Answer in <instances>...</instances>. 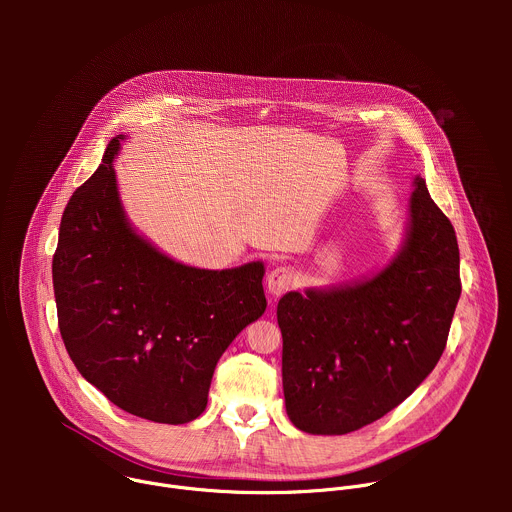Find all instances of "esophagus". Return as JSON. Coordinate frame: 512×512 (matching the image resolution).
Listing matches in <instances>:
<instances>
[{"label": "esophagus", "instance_id": "esophagus-1", "mask_svg": "<svg viewBox=\"0 0 512 512\" xmlns=\"http://www.w3.org/2000/svg\"><path fill=\"white\" fill-rule=\"evenodd\" d=\"M294 279H296V277H294V269H291V267L281 265V267L271 269L269 275H267V289H269V294L275 296V298L283 296L285 291H289V287L294 285Z\"/></svg>", "mask_w": 512, "mask_h": 512}]
</instances>
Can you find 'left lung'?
<instances>
[{
	"instance_id": "8db88e82",
	"label": "left lung",
	"mask_w": 512,
	"mask_h": 512,
	"mask_svg": "<svg viewBox=\"0 0 512 512\" xmlns=\"http://www.w3.org/2000/svg\"><path fill=\"white\" fill-rule=\"evenodd\" d=\"M407 237L377 275L289 291L277 304L285 411L298 429L342 435L381 419L435 369L460 300L450 218L415 178Z\"/></svg>"
}]
</instances>
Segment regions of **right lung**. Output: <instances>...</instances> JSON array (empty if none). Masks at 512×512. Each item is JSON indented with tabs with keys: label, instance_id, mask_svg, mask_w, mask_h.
Wrapping results in <instances>:
<instances>
[{
	"label": "right lung",
	"instance_id": "add662e5",
	"mask_svg": "<svg viewBox=\"0 0 512 512\" xmlns=\"http://www.w3.org/2000/svg\"><path fill=\"white\" fill-rule=\"evenodd\" d=\"M121 139L62 212L52 259L58 328L79 373L111 403L188 423L206 407L218 358L265 312V269L188 267L139 237L117 192Z\"/></svg>",
	"mask_w": 512,
	"mask_h": 512
}]
</instances>
